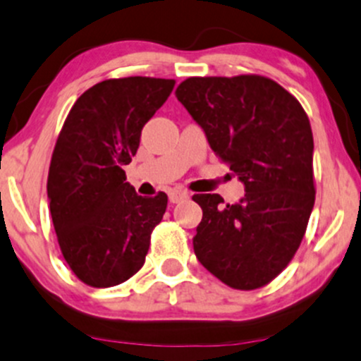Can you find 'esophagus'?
Masks as SVG:
<instances>
[{
	"label": "esophagus",
	"instance_id": "obj_1",
	"mask_svg": "<svg viewBox=\"0 0 361 361\" xmlns=\"http://www.w3.org/2000/svg\"><path fill=\"white\" fill-rule=\"evenodd\" d=\"M189 195L185 191H182V189H172V191L169 192V200L170 203H180V201L188 200Z\"/></svg>",
	"mask_w": 361,
	"mask_h": 361
}]
</instances>
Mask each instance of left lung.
<instances>
[{
	"instance_id": "1",
	"label": "left lung",
	"mask_w": 361,
	"mask_h": 361,
	"mask_svg": "<svg viewBox=\"0 0 361 361\" xmlns=\"http://www.w3.org/2000/svg\"><path fill=\"white\" fill-rule=\"evenodd\" d=\"M176 96L246 189L235 204L192 196L203 210L196 258L228 288H263L296 255L315 203L308 115L281 84L255 73L189 77Z\"/></svg>"
}]
</instances>
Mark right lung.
I'll return each instance as SVG.
<instances>
[{
    "label": "right lung",
    "mask_w": 361,
    "mask_h": 361,
    "mask_svg": "<svg viewBox=\"0 0 361 361\" xmlns=\"http://www.w3.org/2000/svg\"><path fill=\"white\" fill-rule=\"evenodd\" d=\"M173 86V79L154 77L103 80L77 98L58 134L49 212L65 262L91 288L122 284L145 265L169 200L165 192L135 195L122 166Z\"/></svg>",
    "instance_id": "right-lung-1"
}]
</instances>
